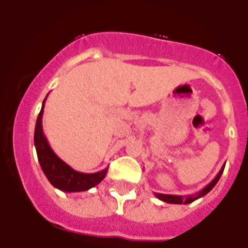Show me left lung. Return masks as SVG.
<instances>
[{
    "instance_id": "obj_1",
    "label": "left lung",
    "mask_w": 248,
    "mask_h": 248,
    "mask_svg": "<svg viewBox=\"0 0 248 248\" xmlns=\"http://www.w3.org/2000/svg\"><path fill=\"white\" fill-rule=\"evenodd\" d=\"M223 169H225V164L222 165L220 171L217 172V175L215 176L214 180H212L210 184H207L203 189H201L200 191L196 192V194L194 195H185V196H183V195H166V194H159V192H154V195L159 199V200L168 203H176V205H181V203H184V205H186V203H191L194 202L195 200H198V199L205 196L206 194H209V192L214 189L215 185H216L217 181L220 180L221 175H222L223 172Z\"/></svg>"
}]
</instances>
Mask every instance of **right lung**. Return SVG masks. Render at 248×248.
<instances>
[{
  "label": "right lung",
  "instance_id": "1",
  "mask_svg": "<svg viewBox=\"0 0 248 248\" xmlns=\"http://www.w3.org/2000/svg\"><path fill=\"white\" fill-rule=\"evenodd\" d=\"M47 97L45 98L42 103V108H41L38 118H37L36 129H34V146H36L37 156H38L41 168L47 176L48 181L56 189H59L61 191L64 192L87 191L94 186H97L104 179L107 172H108V168L103 169L100 171L92 172V174L77 171L67 163H64L52 150L42 128L43 110H45V103Z\"/></svg>",
  "mask_w": 248,
  "mask_h": 248
}]
</instances>
